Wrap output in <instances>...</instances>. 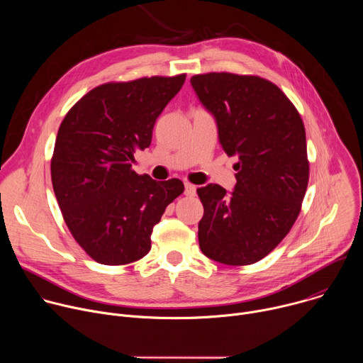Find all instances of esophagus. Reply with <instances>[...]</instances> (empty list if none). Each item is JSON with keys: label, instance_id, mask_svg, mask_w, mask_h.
I'll return each instance as SVG.
<instances>
[{"label": "esophagus", "instance_id": "1", "mask_svg": "<svg viewBox=\"0 0 363 363\" xmlns=\"http://www.w3.org/2000/svg\"><path fill=\"white\" fill-rule=\"evenodd\" d=\"M196 194V186L194 184H189V182H185V195L188 196H194Z\"/></svg>", "mask_w": 363, "mask_h": 363}]
</instances>
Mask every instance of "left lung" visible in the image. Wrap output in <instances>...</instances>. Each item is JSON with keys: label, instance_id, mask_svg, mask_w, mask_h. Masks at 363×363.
<instances>
[{"label": "left lung", "instance_id": "obj_1", "mask_svg": "<svg viewBox=\"0 0 363 363\" xmlns=\"http://www.w3.org/2000/svg\"><path fill=\"white\" fill-rule=\"evenodd\" d=\"M191 84L217 121L223 149L238 157L230 195L217 184L196 189L199 248L223 264H254L281 242L301 210L308 182L301 116L260 76L213 72L192 76Z\"/></svg>", "mask_w": 363, "mask_h": 363}]
</instances>
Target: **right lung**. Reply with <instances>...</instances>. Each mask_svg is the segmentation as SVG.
<instances>
[{
  "label": "right lung",
  "mask_w": 363,
  "mask_h": 363,
  "mask_svg": "<svg viewBox=\"0 0 363 363\" xmlns=\"http://www.w3.org/2000/svg\"><path fill=\"white\" fill-rule=\"evenodd\" d=\"M186 74L109 82L86 93L65 116L51 157V182L65 223L94 262L122 266L150 250L153 225L184 192L182 181L157 182L132 169L133 153Z\"/></svg>",
  "instance_id": "right-lung-1"
}]
</instances>
